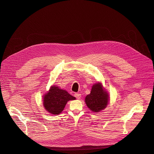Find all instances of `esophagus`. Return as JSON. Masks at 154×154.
Returning a JSON list of instances; mask_svg holds the SVG:
<instances>
[{
  "instance_id": "obj_1",
  "label": "esophagus",
  "mask_w": 154,
  "mask_h": 154,
  "mask_svg": "<svg viewBox=\"0 0 154 154\" xmlns=\"http://www.w3.org/2000/svg\"><path fill=\"white\" fill-rule=\"evenodd\" d=\"M75 97L77 98V99H80L81 98V94H79V93H75L74 94Z\"/></svg>"
}]
</instances>
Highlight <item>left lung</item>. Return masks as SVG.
I'll return each instance as SVG.
<instances>
[{"instance_id":"obj_1","label":"left lung","mask_w":154,"mask_h":154,"mask_svg":"<svg viewBox=\"0 0 154 154\" xmlns=\"http://www.w3.org/2000/svg\"><path fill=\"white\" fill-rule=\"evenodd\" d=\"M88 108L93 112H99L104 109L109 103V95L100 83L94 84L91 93L85 97Z\"/></svg>"}]
</instances>
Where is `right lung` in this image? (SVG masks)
Instances as JSON below:
<instances>
[{"instance_id":"right-lung-1","label":"right lung","mask_w":154,"mask_h":154,"mask_svg":"<svg viewBox=\"0 0 154 154\" xmlns=\"http://www.w3.org/2000/svg\"><path fill=\"white\" fill-rule=\"evenodd\" d=\"M73 100H75V97L66 91L53 85L45 95L43 105L45 110L50 113L54 115L59 114L64 109L67 102Z\"/></svg>"}]
</instances>
